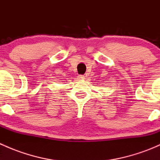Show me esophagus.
I'll return each instance as SVG.
<instances>
[{
  "label": "esophagus",
  "instance_id": "obj_1",
  "mask_svg": "<svg viewBox=\"0 0 160 160\" xmlns=\"http://www.w3.org/2000/svg\"><path fill=\"white\" fill-rule=\"evenodd\" d=\"M84 76L83 75H80V76H78V77H77V79H78L79 80H84Z\"/></svg>",
  "mask_w": 160,
  "mask_h": 160
}]
</instances>
